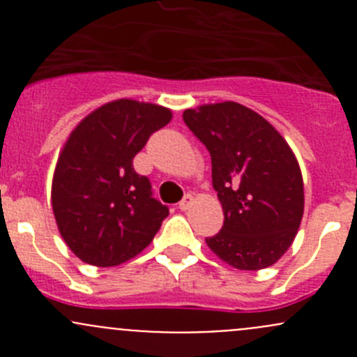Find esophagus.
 Masks as SVG:
<instances>
[{
	"mask_svg": "<svg viewBox=\"0 0 357 357\" xmlns=\"http://www.w3.org/2000/svg\"><path fill=\"white\" fill-rule=\"evenodd\" d=\"M192 200H193L192 195H185V197H183V200L178 204V207L181 208V211H186V208H188L190 205H192Z\"/></svg>",
	"mask_w": 357,
	"mask_h": 357,
	"instance_id": "obj_1",
	"label": "esophagus"
}]
</instances>
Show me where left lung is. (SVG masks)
Returning a JSON list of instances; mask_svg holds the SVG:
<instances>
[{"label": "left lung", "mask_w": 357, "mask_h": 357, "mask_svg": "<svg viewBox=\"0 0 357 357\" xmlns=\"http://www.w3.org/2000/svg\"><path fill=\"white\" fill-rule=\"evenodd\" d=\"M211 153L212 185L225 212L218 235L205 238L229 266L257 271L275 264L294 242L304 214V185L283 136L235 102L183 112Z\"/></svg>", "instance_id": "1"}]
</instances>
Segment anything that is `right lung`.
I'll return each instance as SVG.
<instances>
[{
  "mask_svg": "<svg viewBox=\"0 0 357 357\" xmlns=\"http://www.w3.org/2000/svg\"><path fill=\"white\" fill-rule=\"evenodd\" d=\"M171 110L135 100L96 109L68 136L53 176L52 205L60 235L81 261L109 268L138 255L169 215L152 183L132 167Z\"/></svg>",
  "mask_w": 357,
  "mask_h": 357,
  "instance_id": "right-lung-1",
  "label": "right lung"
}]
</instances>
